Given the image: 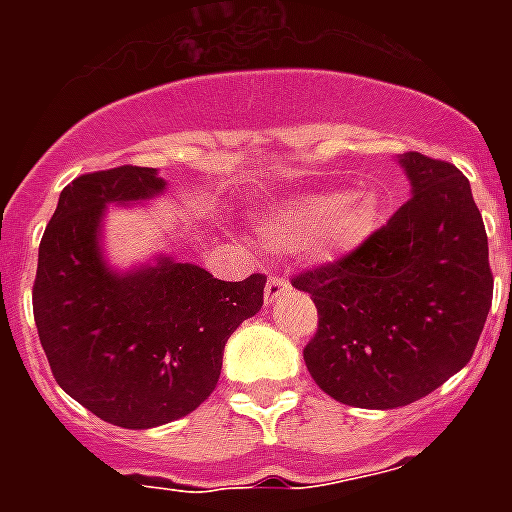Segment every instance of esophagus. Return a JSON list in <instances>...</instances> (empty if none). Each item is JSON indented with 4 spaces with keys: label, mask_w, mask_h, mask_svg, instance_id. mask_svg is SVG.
<instances>
[{
    "label": "esophagus",
    "mask_w": 512,
    "mask_h": 512,
    "mask_svg": "<svg viewBox=\"0 0 512 512\" xmlns=\"http://www.w3.org/2000/svg\"><path fill=\"white\" fill-rule=\"evenodd\" d=\"M289 289H292V284H289V279H284V277H269V282H266V289H264L266 305H271V302H277L279 297L287 295Z\"/></svg>",
    "instance_id": "obj_1"
}]
</instances>
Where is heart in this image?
I'll list each match as a JSON object with an SVG mask.
<instances>
[{
  "label": "heart",
  "instance_id": "1",
  "mask_svg": "<svg viewBox=\"0 0 512 512\" xmlns=\"http://www.w3.org/2000/svg\"><path fill=\"white\" fill-rule=\"evenodd\" d=\"M379 215L382 205L372 189L307 194L266 220L264 238L282 251L307 248L312 259L336 261L377 230Z\"/></svg>",
  "mask_w": 512,
  "mask_h": 512
}]
</instances>
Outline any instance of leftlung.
Masks as SVG:
<instances>
[{
	"label": "left lung",
	"mask_w": 512,
	"mask_h": 512,
	"mask_svg": "<svg viewBox=\"0 0 512 512\" xmlns=\"http://www.w3.org/2000/svg\"><path fill=\"white\" fill-rule=\"evenodd\" d=\"M410 197L359 248L292 279L318 307L307 372L343 405L392 410L469 364L492 305L487 233L449 161L400 156Z\"/></svg>",
	"instance_id": "left-lung-1"
}]
</instances>
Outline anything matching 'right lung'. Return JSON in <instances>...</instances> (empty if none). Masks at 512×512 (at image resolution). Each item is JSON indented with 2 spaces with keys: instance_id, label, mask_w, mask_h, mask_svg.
Masks as SVG:
<instances>
[{
  "instance_id": "right-lung-1",
  "label": "right lung",
  "mask_w": 512,
  "mask_h": 512,
  "mask_svg": "<svg viewBox=\"0 0 512 512\" xmlns=\"http://www.w3.org/2000/svg\"><path fill=\"white\" fill-rule=\"evenodd\" d=\"M156 169L117 166L76 176L45 228L33 315L58 387L120 428L184 418L215 390L230 333L264 305V274L223 282L194 264L115 274L99 256L107 202L164 189Z\"/></svg>"
}]
</instances>
